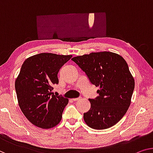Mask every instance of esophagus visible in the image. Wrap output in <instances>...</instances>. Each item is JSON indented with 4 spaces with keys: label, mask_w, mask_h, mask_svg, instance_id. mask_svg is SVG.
<instances>
[{
    "label": "esophagus",
    "mask_w": 153,
    "mask_h": 153,
    "mask_svg": "<svg viewBox=\"0 0 153 153\" xmlns=\"http://www.w3.org/2000/svg\"><path fill=\"white\" fill-rule=\"evenodd\" d=\"M80 99V97H77V98H73L72 100H74V101H77V100H79Z\"/></svg>",
    "instance_id": "esophagus-1"
}]
</instances>
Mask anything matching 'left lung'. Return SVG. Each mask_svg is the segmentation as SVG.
<instances>
[{"label":"left lung","mask_w":153,"mask_h":153,"mask_svg":"<svg viewBox=\"0 0 153 153\" xmlns=\"http://www.w3.org/2000/svg\"><path fill=\"white\" fill-rule=\"evenodd\" d=\"M91 83L99 86V96L89 99L90 110L84 113L88 126L97 130L117 124L127 112L135 88V80L126 60L119 54L102 51L74 57Z\"/></svg>","instance_id":"1"}]
</instances>
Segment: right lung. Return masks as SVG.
Listing matches in <instances>:
<instances>
[{
  "label": "right lung",
  "mask_w": 153,
  "mask_h": 153,
  "mask_svg": "<svg viewBox=\"0 0 153 153\" xmlns=\"http://www.w3.org/2000/svg\"><path fill=\"white\" fill-rule=\"evenodd\" d=\"M71 55L41 53L27 58L15 81L17 98L22 112L37 127L49 129L62 120L69 100L52 93L58 84L59 70Z\"/></svg>",
  "instance_id": "obj_1"
}]
</instances>
